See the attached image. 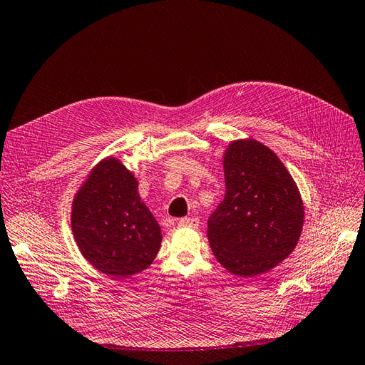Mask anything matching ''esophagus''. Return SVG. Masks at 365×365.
I'll use <instances>...</instances> for the list:
<instances>
[{
    "label": "esophagus",
    "instance_id": "1",
    "mask_svg": "<svg viewBox=\"0 0 365 365\" xmlns=\"http://www.w3.org/2000/svg\"><path fill=\"white\" fill-rule=\"evenodd\" d=\"M178 225H181V227H197V225H200V219H197V217H181L178 220Z\"/></svg>",
    "mask_w": 365,
    "mask_h": 365
}]
</instances>
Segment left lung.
<instances>
[{"mask_svg":"<svg viewBox=\"0 0 365 365\" xmlns=\"http://www.w3.org/2000/svg\"><path fill=\"white\" fill-rule=\"evenodd\" d=\"M225 196L208 217V242L224 268L240 277L267 272L289 256L304 210L289 172L256 140H239L224 157Z\"/></svg>","mask_w":365,"mask_h":365,"instance_id":"left-lung-1","label":"left lung"}]
</instances>
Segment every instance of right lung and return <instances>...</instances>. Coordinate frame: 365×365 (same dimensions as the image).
<instances>
[{
  "label": "right lung",
  "mask_w": 365,
  "mask_h": 365,
  "mask_svg": "<svg viewBox=\"0 0 365 365\" xmlns=\"http://www.w3.org/2000/svg\"><path fill=\"white\" fill-rule=\"evenodd\" d=\"M138 184L115 158L98 163L73 201L71 228L83 257L101 272L129 277L161 247L160 225L141 202Z\"/></svg>",
  "instance_id": "1"
}]
</instances>
